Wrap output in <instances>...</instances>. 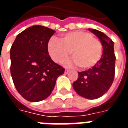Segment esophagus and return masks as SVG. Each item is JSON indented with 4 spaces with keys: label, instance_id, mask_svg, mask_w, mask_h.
<instances>
[{
    "label": "esophagus",
    "instance_id": "1",
    "mask_svg": "<svg viewBox=\"0 0 128 128\" xmlns=\"http://www.w3.org/2000/svg\"><path fill=\"white\" fill-rule=\"evenodd\" d=\"M64 72L66 73V74H68V72H69V70H68V69H66L65 70V71H64Z\"/></svg>",
    "mask_w": 128,
    "mask_h": 128
}]
</instances>
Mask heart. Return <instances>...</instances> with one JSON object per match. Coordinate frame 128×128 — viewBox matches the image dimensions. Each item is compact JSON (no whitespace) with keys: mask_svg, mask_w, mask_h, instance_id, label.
Listing matches in <instances>:
<instances>
[{"mask_svg":"<svg viewBox=\"0 0 128 128\" xmlns=\"http://www.w3.org/2000/svg\"><path fill=\"white\" fill-rule=\"evenodd\" d=\"M48 55L53 61L60 63L70 54L73 58L64 62L66 66L78 65L82 69H88L100 60L102 56V44L99 40L88 32L75 31L62 36L60 40L51 38L47 44Z\"/></svg>","mask_w":128,"mask_h":128,"instance_id":"1","label":"heart"}]
</instances>
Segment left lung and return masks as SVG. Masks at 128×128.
<instances>
[{
  "instance_id": "8db88e82",
  "label": "left lung",
  "mask_w": 128,
  "mask_h": 128,
  "mask_svg": "<svg viewBox=\"0 0 128 128\" xmlns=\"http://www.w3.org/2000/svg\"><path fill=\"white\" fill-rule=\"evenodd\" d=\"M102 42L103 54L97 64L87 70L78 72V79L72 87L80 96L86 99H97L107 92L114 80L115 56L114 42L103 32L88 29Z\"/></svg>"
}]
</instances>
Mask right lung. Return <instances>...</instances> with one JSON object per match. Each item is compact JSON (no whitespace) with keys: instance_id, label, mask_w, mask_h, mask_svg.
I'll use <instances>...</instances> for the list:
<instances>
[{"instance_id":"obj_1","label":"right lung","mask_w":128,"mask_h":128,"mask_svg":"<svg viewBox=\"0 0 128 128\" xmlns=\"http://www.w3.org/2000/svg\"><path fill=\"white\" fill-rule=\"evenodd\" d=\"M55 31L34 25L16 38L10 50L11 75L18 92L32 102L46 99L64 68L51 60L47 44Z\"/></svg>"}]
</instances>
